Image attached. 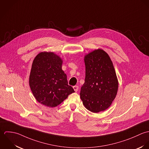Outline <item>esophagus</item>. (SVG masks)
I'll list each match as a JSON object with an SVG mask.
<instances>
[{
  "instance_id": "esophagus-1",
  "label": "esophagus",
  "mask_w": 149,
  "mask_h": 149,
  "mask_svg": "<svg viewBox=\"0 0 149 149\" xmlns=\"http://www.w3.org/2000/svg\"><path fill=\"white\" fill-rule=\"evenodd\" d=\"M73 88H74V90H75V91H77L78 89H79V87L78 86H73Z\"/></svg>"
}]
</instances>
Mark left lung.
<instances>
[{
	"instance_id": "8db88e82",
	"label": "left lung",
	"mask_w": 149,
	"mask_h": 149,
	"mask_svg": "<svg viewBox=\"0 0 149 149\" xmlns=\"http://www.w3.org/2000/svg\"><path fill=\"white\" fill-rule=\"evenodd\" d=\"M86 76L80 92L85 107L98 113L108 108L116 97L118 81L110 57L102 49L85 57Z\"/></svg>"
}]
</instances>
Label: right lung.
Masks as SVG:
<instances>
[{"label": "right lung", "instance_id": "right-lung-1", "mask_svg": "<svg viewBox=\"0 0 149 149\" xmlns=\"http://www.w3.org/2000/svg\"><path fill=\"white\" fill-rule=\"evenodd\" d=\"M61 66L62 60L53 52H41L33 61L30 89L37 101L45 106L55 107L75 92L68 85Z\"/></svg>", "mask_w": 149, "mask_h": 149}]
</instances>
